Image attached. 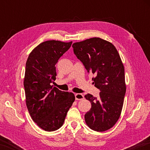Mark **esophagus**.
Returning a JSON list of instances; mask_svg holds the SVG:
<instances>
[{"label": "esophagus", "mask_w": 150, "mask_h": 150, "mask_svg": "<svg viewBox=\"0 0 150 150\" xmlns=\"http://www.w3.org/2000/svg\"><path fill=\"white\" fill-rule=\"evenodd\" d=\"M75 99L76 100H82L84 98V96L82 94H80V93H77L75 94Z\"/></svg>", "instance_id": "34e87169"}]
</instances>
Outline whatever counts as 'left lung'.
Masks as SVG:
<instances>
[{"label": "left lung", "instance_id": "left-lung-1", "mask_svg": "<svg viewBox=\"0 0 150 150\" xmlns=\"http://www.w3.org/2000/svg\"><path fill=\"white\" fill-rule=\"evenodd\" d=\"M73 52L100 92L98 98L85 95L91 108L85 115L87 125L93 130L104 132L113 127L120 118L126 86L124 67L116 48L100 38H92L73 44Z\"/></svg>", "mask_w": 150, "mask_h": 150}]
</instances>
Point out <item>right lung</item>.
<instances>
[{"instance_id":"add662e5","label":"right lung","mask_w":150,"mask_h":150,"mask_svg":"<svg viewBox=\"0 0 150 150\" xmlns=\"http://www.w3.org/2000/svg\"><path fill=\"white\" fill-rule=\"evenodd\" d=\"M71 44L48 40L37 45L28 57L24 79L26 106L33 121L45 131L62 126L75 99L73 93L52 85L56 79L55 65Z\"/></svg>"}]
</instances>
